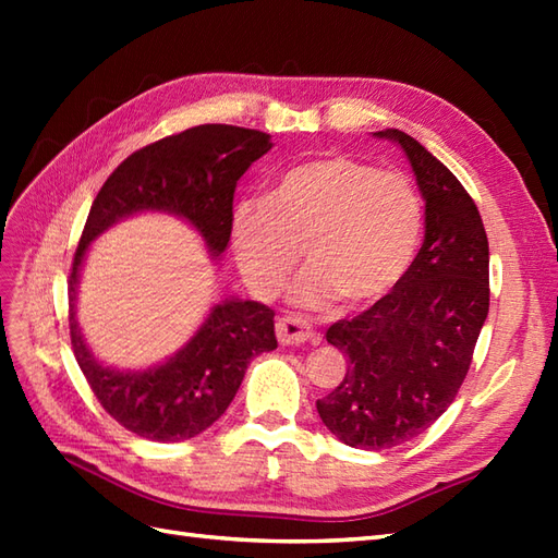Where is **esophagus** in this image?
I'll use <instances>...</instances> for the list:
<instances>
[{
  "label": "esophagus",
  "instance_id": "34e87169",
  "mask_svg": "<svg viewBox=\"0 0 558 558\" xmlns=\"http://www.w3.org/2000/svg\"><path fill=\"white\" fill-rule=\"evenodd\" d=\"M276 336L280 345H302V342H316L314 328L300 316H282L276 324Z\"/></svg>",
  "mask_w": 558,
  "mask_h": 558
}]
</instances>
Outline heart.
Instances as JSON below:
<instances>
[{
    "label": "heart",
    "mask_w": 558,
    "mask_h": 558,
    "mask_svg": "<svg viewBox=\"0 0 558 558\" xmlns=\"http://www.w3.org/2000/svg\"><path fill=\"white\" fill-rule=\"evenodd\" d=\"M422 201L408 177L348 156L294 165L268 201H244L232 216V248L246 286L272 298L306 248L310 270L290 300L322 310L338 298L376 304L405 278L422 236Z\"/></svg>",
    "instance_id": "1"
}]
</instances>
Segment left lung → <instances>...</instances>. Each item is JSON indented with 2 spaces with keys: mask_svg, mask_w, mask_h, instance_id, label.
Wrapping results in <instances>:
<instances>
[{
  "mask_svg": "<svg viewBox=\"0 0 558 558\" xmlns=\"http://www.w3.org/2000/svg\"><path fill=\"white\" fill-rule=\"evenodd\" d=\"M405 150L424 198V244L393 292L340 318L326 340L348 357L340 386L316 400L342 444L384 450L441 417L465 381L489 314V242L475 201L441 160L400 129L376 132Z\"/></svg>",
  "mask_w": 558,
  "mask_h": 558,
  "instance_id": "obj_1",
  "label": "left lung"
}]
</instances>
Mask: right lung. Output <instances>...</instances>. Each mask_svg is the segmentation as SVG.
<instances>
[{
    "mask_svg": "<svg viewBox=\"0 0 558 558\" xmlns=\"http://www.w3.org/2000/svg\"><path fill=\"white\" fill-rule=\"evenodd\" d=\"M270 136L232 124H201L132 153L93 201L69 276V336L98 402L124 429L150 441H184L216 422L240 388L246 364L278 348L272 310L225 300L196 336L165 364L120 372L100 364L76 324L78 270L88 244L141 210L180 216L220 256L232 234V198L248 165L270 150Z\"/></svg>",
    "mask_w": 558,
    "mask_h": 558,
    "instance_id": "add662e5",
    "label": "right lung"
}]
</instances>
